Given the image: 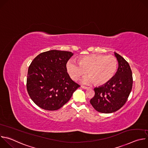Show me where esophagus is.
<instances>
[{
    "label": "esophagus",
    "instance_id": "esophagus-1",
    "mask_svg": "<svg viewBox=\"0 0 148 148\" xmlns=\"http://www.w3.org/2000/svg\"><path fill=\"white\" fill-rule=\"evenodd\" d=\"M81 88H83V89H85V90H88L90 89L89 87H84V86H81Z\"/></svg>",
    "mask_w": 148,
    "mask_h": 148
}]
</instances>
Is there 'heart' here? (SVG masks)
<instances>
[{
    "instance_id": "heart-1",
    "label": "heart",
    "mask_w": 148,
    "mask_h": 148,
    "mask_svg": "<svg viewBox=\"0 0 148 148\" xmlns=\"http://www.w3.org/2000/svg\"><path fill=\"white\" fill-rule=\"evenodd\" d=\"M118 66V60L114 56L93 54L79 57L77 62L68 61L66 70L73 80H77L87 71L88 75L81 79L82 83L94 82L95 85L102 86L114 77Z\"/></svg>"
}]
</instances>
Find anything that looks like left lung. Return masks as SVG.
Returning <instances> with one entry per match:
<instances>
[{
	"label": "left lung",
	"mask_w": 148,
	"mask_h": 148,
	"mask_svg": "<svg viewBox=\"0 0 148 148\" xmlns=\"http://www.w3.org/2000/svg\"><path fill=\"white\" fill-rule=\"evenodd\" d=\"M118 62V70L107 84L94 88L95 95L90 100L94 108L105 114L114 112L126 103L132 88L131 67L121 56L114 53Z\"/></svg>",
	"instance_id": "left-lung-1"
}]
</instances>
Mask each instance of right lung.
<instances>
[{
	"label": "right lung",
	"mask_w": 148,
	"mask_h": 148,
	"mask_svg": "<svg viewBox=\"0 0 148 148\" xmlns=\"http://www.w3.org/2000/svg\"><path fill=\"white\" fill-rule=\"evenodd\" d=\"M70 51L53 50L41 53L32 61L27 77V90L32 101L42 109L61 108L80 87L70 77L66 64Z\"/></svg>",
	"instance_id": "add662e5"
}]
</instances>
